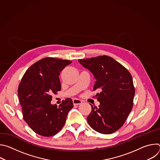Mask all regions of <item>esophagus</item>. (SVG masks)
Wrapping results in <instances>:
<instances>
[{
	"instance_id": "obj_1",
	"label": "esophagus",
	"mask_w": 160,
	"mask_h": 160,
	"mask_svg": "<svg viewBox=\"0 0 160 160\" xmlns=\"http://www.w3.org/2000/svg\"><path fill=\"white\" fill-rule=\"evenodd\" d=\"M73 103L74 106H78V105L81 104L82 103V101L79 99H73Z\"/></svg>"
}]
</instances>
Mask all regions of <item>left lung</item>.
<instances>
[{
  "label": "left lung",
  "instance_id": "obj_1",
  "mask_svg": "<svg viewBox=\"0 0 160 160\" xmlns=\"http://www.w3.org/2000/svg\"><path fill=\"white\" fill-rule=\"evenodd\" d=\"M96 79L93 90L99 108L92 107L87 120L94 130L103 134L117 131L133 107L135 88L131 74L123 65L108 56L78 59ZM93 98H95L94 96Z\"/></svg>",
  "mask_w": 160,
  "mask_h": 160
}]
</instances>
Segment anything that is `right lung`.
<instances>
[{"instance_id": "obj_1", "label": "right lung", "mask_w": 160, "mask_h": 160, "mask_svg": "<svg viewBox=\"0 0 160 160\" xmlns=\"http://www.w3.org/2000/svg\"><path fill=\"white\" fill-rule=\"evenodd\" d=\"M72 61L45 58L32 64L19 83L18 92L22 118L40 135L51 137L63 127L68 113L73 106L70 98L58 106L51 104L52 95L61 89L60 72Z\"/></svg>"}]
</instances>
